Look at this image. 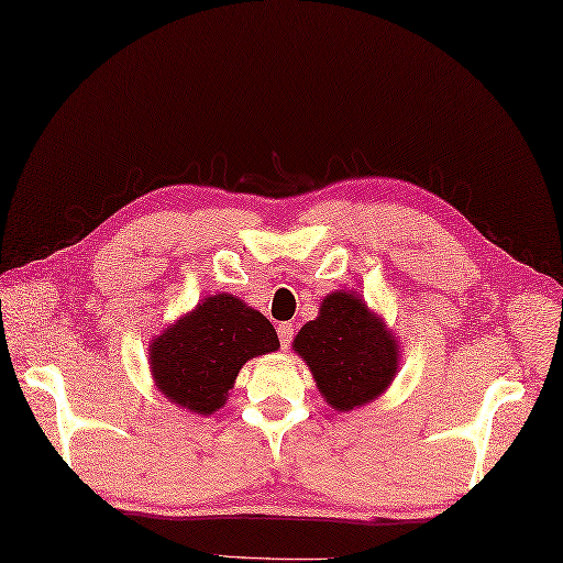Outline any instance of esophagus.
Returning <instances> with one entry per match:
<instances>
[{"label":"esophagus","mask_w":563,"mask_h":563,"mask_svg":"<svg viewBox=\"0 0 563 563\" xmlns=\"http://www.w3.org/2000/svg\"><path fill=\"white\" fill-rule=\"evenodd\" d=\"M279 332V341H282V349H289L291 346V339H294V324L291 322H282L277 327Z\"/></svg>","instance_id":"34e87169"}]
</instances>
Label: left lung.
Wrapping results in <instances>:
<instances>
[{
    "instance_id": "1",
    "label": "left lung",
    "mask_w": 563,
    "mask_h": 563,
    "mask_svg": "<svg viewBox=\"0 0 563 563\" xmlns=\"http://www.w3.org/2000/svg\"><path fill=\"white\" fill-rule=\"evenodd\" d=\"M291 346L310 367L327 406L339 413L375 401L401 367L394 329L355 291L327 294L318 318L298 329Z\"/></svg>"
}]
</instances>
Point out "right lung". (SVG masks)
<instances>
[{"mask_svg": "<svg viewBox=\"0 0 563 563\" xmlns=\"http://www.w3.org/2000/svg\"><path fill=\"white\" fill-rule=\"evenodd\" d=\"M277 349L263 312L234 294H214L150 341L147 365L164 399L205 418L227 404L245 363Z\"/></svg>", "mask_w": 563, "mask_h": 563, "instance_id": "add662e5", "label": "right lung"}]
</instances>
